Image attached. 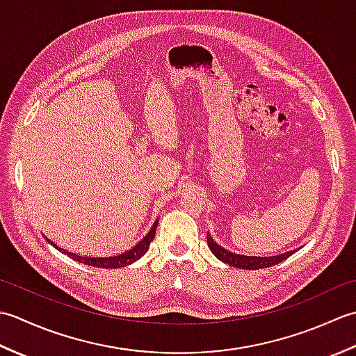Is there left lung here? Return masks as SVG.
I'll list each match as a JSON object with an SVG mask.
<instances>
[{
	"label": "left lung",
	"mask_w": 356,
	"mask_h": 356,
	"mask_svg": "<svg viewBox=\"0 0 356 356\" xmlns=\"http://www.w3.org/2000/svg\"><path fill=\"white\" fill-rule=\"evenodd\" d=\"M207 240H208V246L213 254L217 257L218 260L229 264V266L234 268H241V269H261V268H269L274 266V264L282 263L283 260H286L287 257H291L292 254H295L298 249H293V251H287L284 254H278V255H270V257H255V255H241V254H236L231 252L228 249H225L223 246H220L217 241L213 240V237L209 236V232L207 234Z\"/></svg>",
	"instance_id": "left-lung-1"
}]
</instances>
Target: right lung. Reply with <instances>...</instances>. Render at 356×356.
I'll list each match as a JSON object with an SVG mask.
<instances>
[{
	"instance_id": "obj_1",
	"label": "right lung",
	"mask_w": 356,
	"mask_h": 356,
	"mask_svg": "<svg viewBox=\"0 0 356 356\" xmlns=\"http://www.w3.org/2000/svg\"><path fill=\"white\" fill-rule=\"evenodd\" d=\"M157 223H159V220H156V222L153 223V226H151V229L148 231L147 236L143 237V238L139 241V243H136L131 249H128V251H125V252H122V254H119V255H113V257H88V255L86 257V255L73 254V252H70V251H67V249H63V248L56 246L50 238L45 237L44 234H42V236H44V238L47 240L53 248H56L59 252L69 255L70 259H73V260H76V261H79V263H84V264H88V266H95V268L118 269V268H125V266H128V264L138 261V260L140 259V257L145 255V252L148 251V248H149L151 240L154 238Z\"/></svg>"
}]
</instances>
